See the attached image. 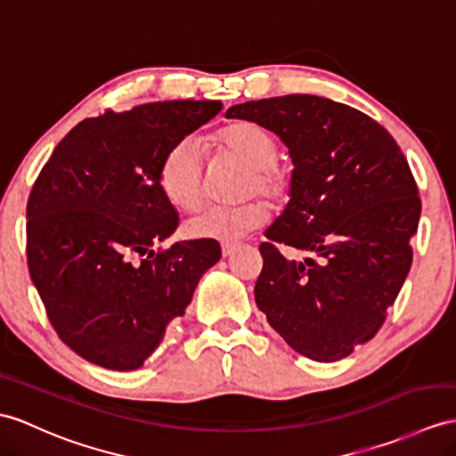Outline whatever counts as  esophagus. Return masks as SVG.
<instances>
[{"instance_id": "esophagus-1", "label": "esophagus", "mask_w": 456, "mask_h": 456, "mask_svg": "<svg viewBox=\"0 0 456 456\" xmlns=\"http://www.w3.org/2000/svg\"><path fill=\"white\" fill-rule=\"evenodd\" d=\"M236 248H238L236 243H222V255H224V257H230V255L234 253Z\"/></svg>"}]
</instances>
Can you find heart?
<instances>
[{
  "label": "heart",
  "instance_id": "heart-1",
  "mask_svg": "<svg viewBox=\"0 0 456 456\" xmlns=\"http://www.w3.org/2000/svg\"><path fill=\"white\" fill-rule=\"evenodd\" d=\"M215 142L218 147L249 166L241 185L243 197L261 195L273 205L284 203L292 190L290 174L279 159V142L273 133L255 121H234L222 127ZM159 183L166 199L183 210H195L205 199V162L193 139H182L164 154ZM269 218V208L259 199L230 205L210 207L185 222V234L191 240L232 243L257 230Z\"/></svg>",
  "mask_w": 456,
  "mask_h": 456
}]
</instances>
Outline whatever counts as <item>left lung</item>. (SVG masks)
I'll use <instances>...</instances> for the list:
<instances>
[{"instance_id": "left-lung-1", "label": "left lung", "mask_w": 456, "mask_h": 456, "mask_svg": "<svg viewBox=\"0 0 456 456\" xmlns=\"http://www.w3.org/2000/svg\"><path fill=\"white\" fill-rule=\"evenodd\" d=\"M226 116L274 131L294 162L290 203L259 246L255 302L296 352L346 358L383 327L412 265L421 201L406 157L373 118L323 96L251 100ZM279 245L320 259L288 262Z\"/></svg>"}]
</instances>
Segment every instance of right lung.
<instances>
[{
    "instance_id": "1",
    "label": "right lung",
    "mask_w": 456,
    "mask_h": 456,
    "mask_svg": "<svg viewBox=\"0 0 456 456\" xmlns=\"http://www.w3.org/2000/svg\"><path fill=\"white\" fill-rule=\"evenodd\" d=\"M220 110V100L106 110L40 170L27 203L28 273L53 330L86 362L141 368L220 259L208 240L157 248L180 224L159 183L164 154Z\"/></svg>"
}]
</instances>
